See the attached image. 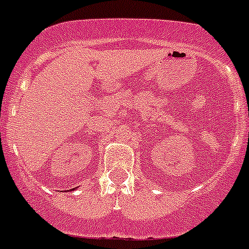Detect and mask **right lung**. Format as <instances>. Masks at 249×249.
Wrapping results in <instances>:
<instances>
[{
  "mask_svg": "<svg viewBox=\"0 0 249 249\" xmlns=\"http://www.w3.org/2000/svg\"><path fill=\"white\" fill-rule=\"evenodd\" d=\"M71 190H75V188H73V189H71Z\"/></svg>",
  "mask_w": 249,
  "mask_h": 249,
  "instance_id": "right-lung-1",
  "label": "right lung"
}]
</instances>
